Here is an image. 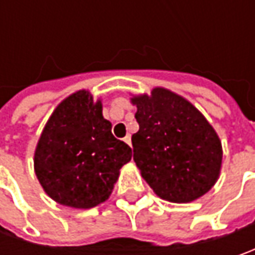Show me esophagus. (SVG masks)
I'll return each mask as SVG.
<instances>
[{"label": "esophagus", "instance_id": "esophagus-1", "mask_svg": "<svg viewBox=\"0 0 255 255\" xmlns=\"http://www.w3.org/2000/svg\"><path fill=\"white\" fill-rule=\"evenodd\" d=\"M123 140H125V143H128L129 146H132V139H130V136H129V134H128Z\"/></svg>", "mask_w": 255, "mask_h": 255}]
</instances>
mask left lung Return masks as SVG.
I'll return each instance as SVG.
<instances>
[{"mask_svg": "<svg viewBox=\"0 0 255 255\" xmlns=\"http://www.w3.org/2000/svg\"><path fill=\"white\" fill-rule=\"evenodd\" d=\"M133 160L153 191L171 203L204 196L220 176L223 147L219 134L187 99L164 88L136 95Z\"/></svg>", "mask_w": 255, "mask_h": 255, "instance_id": "left-lung-1", "label": "left lung"}]
</instances>
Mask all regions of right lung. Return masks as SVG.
Masks as SVG:
<instances>
[{
  "instance_id": "1",
  "label": "right lung",
  "mask_w": 255,
  "mask_h": 255,
  "mask_svg": "<svg viewBox=\"0 0 255 255\" xmlns=\"http://www.w3.org/2000/svg\"><path fill=\"white\" fill-rule=\"evenodd\" d=\"M132 149L112 134L102 101L78 91L59 103L48 119L34 153V170L56 203L92 209L109 199Z\"/></svg>"
}]
</instances>
